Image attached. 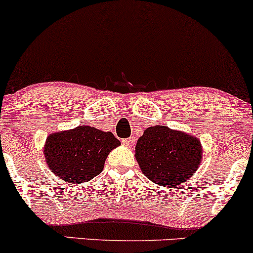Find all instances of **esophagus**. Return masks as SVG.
<instances>
[{
    "mask_svg": "<svg viewBox=\"0 0 253 253\" xmlns=\"http://www.w3.org/2000/svg\"><path fill=\"white\" fill-rule=\"evenodd\" d=\"M125 146H132L133 144L135 143V139L134 138H127V139H123V141H121Z\"/></svg>",
    "mask_w": 253,
    "mask_h": 253,
    "instance_id": "esophagus-1",
    "label": "esophagus"
}]
</instances>
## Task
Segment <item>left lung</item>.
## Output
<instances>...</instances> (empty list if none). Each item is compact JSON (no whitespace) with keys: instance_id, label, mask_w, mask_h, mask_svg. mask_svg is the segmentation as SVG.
Listing matches in <instances>:
<instances>
[{"instance_id":"obj_1","label":"left lung","mask_w":253,"mask_h":253,"mask_svg":"<svg viewBox=\"0 0 253 253\" xmlns=\"http://www.w3.org/2000/svg\"><path fill=\"white\" fill-rule=\"evenodd\" d=\"M135 158L151 181L162 187H176L195 173L202 149L194 136L167 126H153L136 141Z\"/></svg>"}]
</instances>
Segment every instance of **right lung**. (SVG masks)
<instances>
[{
	"mask_svg": "<svg viewBox=\"0 0 253 253\" xmlns=\"http://www.w3.org/2000/svg\"><path fill=\"white\" fill-rule=\"evenodd\" d=\"M119 145L112 132L83 125L48 135L43 155L52 172L63 181L83 183L102 172L107 156Z\"/></svg>",
	"mask_w": 253,
	"mask_h": 253,
	"instance_id": "add662e5",
	"label": "right lung"
}]
</instances>
